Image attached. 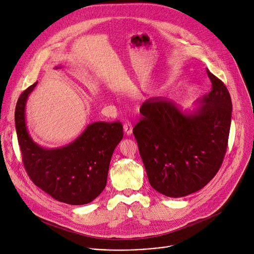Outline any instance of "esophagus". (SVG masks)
I'll return each mask as SVG.
<instances>
[{
	"mask_svg": "<svg viewBox=\"0 0 254 254\" xmlns=\"http://www.w3.org/2000/svg\"><path fill=\"white\" fill-rule=\"evenodd\" d=\"M124 130L126 132V134L129 135L132 133V125L130 124V122H127L125 125H124Z\"/></svg>",
	"mask_w": 254,
	"mask_h": 254,
	"instance_id": "34e87169",
	"label": "esophagus"
}]
</instances>
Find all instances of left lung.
Segmentation results:
<instances>
[{"label": "left lung", "mask_w": 254, "mask_h": 254, "mask_svg": "<svg viewBox=\"0 0 254 254\" xmlns=\"http://www.w3.org/2000/svg\"><path fill=\"white\" fill-rule=\"evenodd\" d=\"M207 70L212 90L185 112L171 100L152 97L140 106L133 127L151 186L179 198L205 187L219 171L228 143L232 102L224 83Z\"/></svg>", "instance_id": "8db88e82"}]
</instances>
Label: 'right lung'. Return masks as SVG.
Returning a JSON list of instances; mask_svg holds the SVG:
<instances>
[{"mask_svg":"<svg viewBox=\"0 0 254 254\" xmlns=\"http://www.w3.org/2000/svg\"><path fill=\"white\" fill-rule=\"evenodd\" d=\"M58 68V67H56ZM35 82L20 95L15 126L22 161L33 183L59 202L83 205L93 201L105 188L110 163L124 136L120 122H96L67 146L46 149L29 134L25 108Z\"/></svg>","mask_w":254,"mask_h":254,"instance_id":"right-lung-1","label":"right lung"}]
</instances>
